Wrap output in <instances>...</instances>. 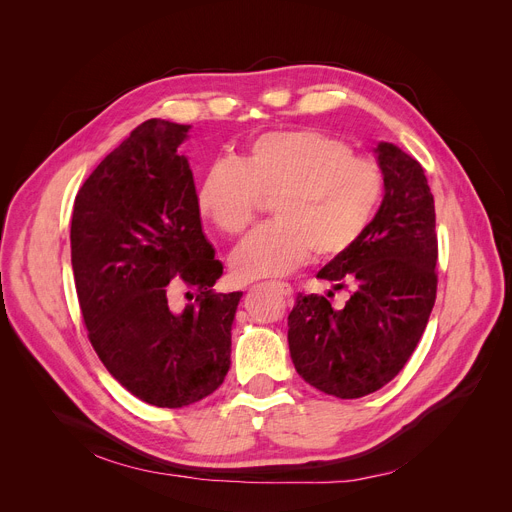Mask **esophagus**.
Listing matches in <instances>:
<instances>
[{"label":"esophagus","instance_id":"obj_1","mask_svg":"<svg viewBox=\"0 0 512 512\" xmlns=\"http://www.w3.org/2000/svg\"><path fill=\"white\" fill-rule=\"evenodd\" d=\"M276 288H278V292H280V294H284V296H292V286H290V284L278 282V284H276Z\"/></svg>","mask_w":512,"mask_h":512}]
</instances>
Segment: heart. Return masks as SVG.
Segmentation results:
<instances>
[{"label": "heart", "instance_id": "obj_1", "mask_svg": "<svg viewBox=\"0 0 512 512\" xmlns=\"http://www.w3.org/2000/svg\"><path fill=\"white\" fill-rule=\"evenodd\" d=\"M383 193V175L368 158L313 129L259 135L234 160L203 173L195 206L228 236L241 234L261 199H271L274 222L253 230L230 253L238 282L280 278L311 259L346 253L366 230Z\"/></svg>", "mask_w": 512, "mask_h": 512}]
</instances>
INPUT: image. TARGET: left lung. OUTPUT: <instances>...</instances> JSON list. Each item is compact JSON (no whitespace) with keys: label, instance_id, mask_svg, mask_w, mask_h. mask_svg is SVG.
I'll use <instances>...</instances> for the list:
<instances>
[{"label":"left lung","instance_id":"obj_1","mask_svg":"<svg viewBox=\"0 0 512 512\" xmlns=\"http://www.w3.org/2000/svg\"><path fill=\"white\" fill-rule=\"evenodd\" d=\"M383 201L346 253L317 278L346 288L344 309L327 296H296L288 346L296 372L315 389L358 399L385 387L414 354L436 298V216L422 164L389 142L374 148Z\"/></svg>","mask_w":512,"mask_h":512}]
</instances>
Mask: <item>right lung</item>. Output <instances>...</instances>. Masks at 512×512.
I'll return each instance as SVG.
<instances>
[{"label": "right lung", "mask_w": 512, "mask_h": 512, "mask_svg": "<svg viewBox=\"0 0 512 512\" xmlns=\"http://www.w3.org/2000/svg\"><path fill=\"white\" fill-rule=\"evenodd\" d=\"M189 129L164 119L135 127L92 170L72 216L90 344L115 381L156 407H185L222 385L243 296L212 290L222 263L201 230L193 173L179 154ZM179 281L198 298L173 312L167 296Z\"/></svg>", "instance_id": "right-lung-1"}]
</instances>
